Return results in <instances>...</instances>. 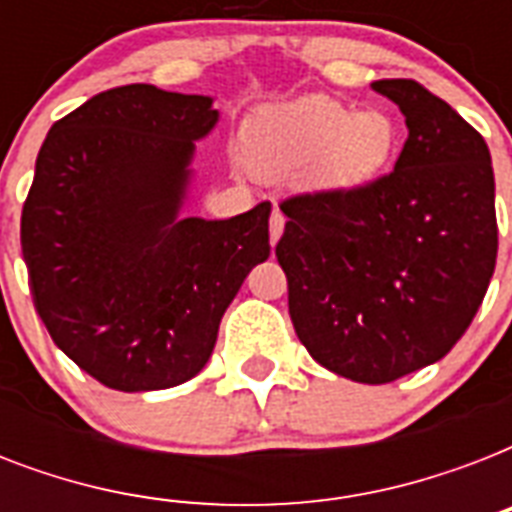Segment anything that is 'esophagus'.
I'll return each instance as SVG.
<instances>
[{
    "label": "esophagus",
    "mask_w": 512,
    "mask_h": 512,
    "mask_svg": "<svg viewBox=\"0 0 512 512\" xmlns=\"http://www.w3.org/2000/svg\"><path fill=\"white\" fill-rule=\"evenodd\" d=\"M284 223H287V217H284V212H281L279 207H273L271 223H268V228H271V244H276L281 233H284Z\"/></svg>",
    "instance_id": "esophagus-1"
}]
</instances>
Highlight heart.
<instances>
[{"label": "heart", "mask_w": 512, "mask_h": 512, "mask_svg": "<svg viewBox=\"0 0 512 512\" xmlns=\"http://www.w3.org/2000/svg\"><path fill=\"white\" fill-rule=\"evenodd\" d=\"M398 127L382 111H361L332 98L273 106L249 130V156L263 175L295 177L313 167L316 183L353 191L393 164Z\"/></svg>", "instance_id": "1"}]
</instances>
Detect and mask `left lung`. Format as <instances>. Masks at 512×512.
<instances>
[{
    "mask_svg": "<svg viewBox=\"0 0 512 512\" xmlns=\"http://www.w3.org/2000/svg\"><path fill=\"white\" fill-rule=\"evenodd\" d=\"M372 87L406 116L396 167L364 188L281 201L276 260L308 353L382 385L444 358L476 319L497 263V212L481 132L412 79Z\"/></svg>",
    "mask_w": 512,
    "mask_h": 512,
    "instance_id": "8db88e82",
    "label": "left lung"
}]
</instances>
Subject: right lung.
Masks as SVG:
<instances>
[{"label": "right lung", "instance_id": "add662e5", "mask_svg": "<svg viewBox=\"0 0 512 512\" xmlns=\"http://www.w3.org/2000/svg\"><path fill=\"white\" fill-rule=\"evenodd\" d=\"M212 98L124 84L47 132L20 215L34 308L106 388H175L212 356L247 273L271 255L260 201L231 220L177 217Z\"/></svg>", "mask_w": 512, "mask_h": 512}]
</instances>
